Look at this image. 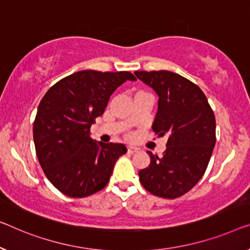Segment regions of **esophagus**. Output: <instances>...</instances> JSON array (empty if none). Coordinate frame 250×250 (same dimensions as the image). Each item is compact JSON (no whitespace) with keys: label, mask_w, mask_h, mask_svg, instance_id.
<instances>
[{"label":"esophagus","mask_w":250,"mask_h":250,"mask_svg":"<svg viewBox=\"0 0 250 250\" xmlns=\"http://www.w3.org/2000/svg\"><path fill=\"white\" fill-rule=\"evenodd\" d=\"M138 150L137 147H133V146H129L128 148H126V152L128 154H133V152H136Z\"/></svg>","instance_id":"34e87169"}]
</instances>
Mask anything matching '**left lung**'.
I'll return each mask as SVG.
<instances>
[{"instance_id": "left-lung-1", "label": "left lung", "mask_w": 250, "mask_h": 250, "mask_svg": "<svg viewBox=\"0 0 250 250\" xmlns=\"http://www.w3.org/2000/svg\"><path fill=\"white\" fill-rule=\"evenodd\" d=\"M135 75L157 94L152 130L167 138L162 157L147 151L150 164L139 170V181L151 194L176 199L202 178L210 162L215 145L213 111L202 89L176 73L143 70Z\"/></svg>"}]
</instances>
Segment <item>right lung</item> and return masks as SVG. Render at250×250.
I'll use <instances>...</instances> for the list:
<instances>
[{
	"label": "right lung",
	"instance_id": "add662e5",
	"mask_svg": "<svg viewBox=\"0 0 250 250\" xmlns=\"http://www.w3.org/2000/svg\"><path fill=\"white\" fill-rule=\"evenodd\" d=\"M129 72L80 70L53 85L40 102L33 141L40 166L62 194L85 197L109 183L114 165L126 152L124 144L92 140L89 129L104 113L110 96Z\"/></svg>",
	"mask_w": 250,
	"mask_h": 250
}]
</instances>
